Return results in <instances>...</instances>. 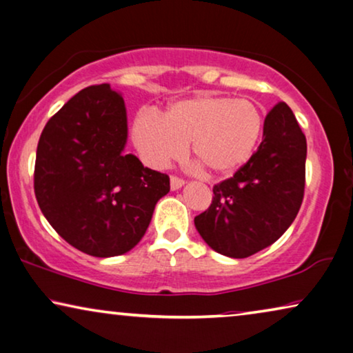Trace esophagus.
I'll list each match as a JSON object with an SVG mask.
<instances>
[{
	"label": "esophagus",
	"instance_id": "34e87169",
	"mask_svg": "<svg viewBox=\"0 0 353 353\" xmlns=\"http://www.w3.org/2000/svg\"><path fill=\"white\" fill-rule=\"evenodd\" d=\"M183 186H185V181H183L181 178L170 176V188H172V191H178V189L183 188Z\"/></svg>",
	"mask_w": 353,
	"mask_h": 353
}]
</instances>
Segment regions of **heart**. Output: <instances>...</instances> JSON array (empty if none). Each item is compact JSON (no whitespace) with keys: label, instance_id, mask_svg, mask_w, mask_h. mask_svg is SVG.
I'll list each match as a JSON object with an SVG mask.
<instances>
[{"label":"heart","instance_id":"heart-1","mask_svg":"<svg viewBox=\"0 0 353 353\" xmlns=\"http://www.w3.org/2000/svg\"><path fill=\"white\" fill-rule=\"evenodd\" d=\"M264 132V113L250 99L199 95L175 101L157 117L141 113L132 125V140L145 164L164 168L191 152L213 176H228L252 161Z\"/></svg>","mask_w":353,"mask_h":353}]
</instances>
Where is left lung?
<instances>
[{"label": "left lung", "instance_id": "8db88e82", "mask_svg": "<svg viewBox=\"0 0 353 353\" xmlns=\"http://www.w3.org/2000/svg\"><path fill=\"white\" fill-rule=\"evenodd\" d=\"M307 143L283 101L264 119L263 141L247 165L213 186L208 210L194 218L214 252L247 258L283 236L304 197Z\"/></svg>", "mask_w": 353, "mask_h": 353}]
</instances>
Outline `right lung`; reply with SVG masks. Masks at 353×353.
I'll return each mask as SVG.
<instances>
[{
    "instance_id": "right-lung-1",
    "label": "right lung",
    "mask_w": 353,
    "mask_h": 353,
    "mask_svg": "<svg viewBox=\"0 0 353 353\" xmlns=\"http://www.w3.org/2000/svg\"><path fill=\"white\" fill-rule=\"evenodd\" d=\"M127 110L110 84L90 85L50 117L39 137L34 194L62 239L97 258L130 252L170 178L127 154Z\"/></svg>"
}]
</instances>
